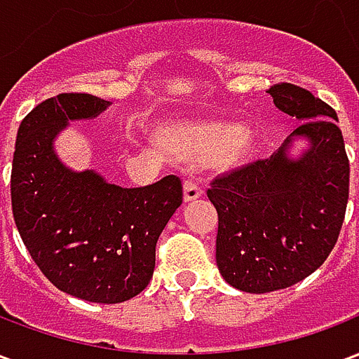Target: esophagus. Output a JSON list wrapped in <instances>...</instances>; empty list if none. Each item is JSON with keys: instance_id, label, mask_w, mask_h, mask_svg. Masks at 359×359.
Instances as JSON below:
<instances>
[{"instance_id": "1", "label": "esophagus", "mask_w": 359, "mask_h": 359, "mask_svg": "<svg viewBox=\"0 0 359 359\" xmlns=\"http://www.w3.org/2000/svg\"><path fill=\"white\" fill-rule=\"evenodd\" d=\"M203 194L202 184L196 179H187L184 182V202H194Z\"/></svg>"}]
</instances>
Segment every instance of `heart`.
<instances>
[{
  "instance_id": "obj_1",
  "label": "heart",
  "mask_w": 359,
  "mask_h": 359,
  "mask_svg": "<svg viewBox=\"0 0 359 359\" xmlns=\"http://www.w3.org/2000/svg\"><path fill=\"white\" fill-rule=\"evenodd\" d=\"M241 136L242 128L236 125H179L165 128L163 144L184 156H211L229 144H234V149L242 151L248 146V140L238 141Z\"/></svg>"
}]
</instances>
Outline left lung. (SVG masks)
<instances>
[{
  "mask_svg": "<svg viewBox=\"0 0 359 359\" xmlns=\"http://www.w3.org/2000/svg\"><path fill=\"white\" fill-rule=\"evenodd\" d=\"M267 94L300 126L273 156L221 175L208 190L219 215V273L252 294L296 285L323 265L339 241L350 187L344 138L331 105L288 82ZM296 137L308 140L309 149L290 158Z\"/></svg>",
  "mask_w": 359,
  "mask_h": 359,
  "instance_id": "8db88e82",
  "label": "left lung"
}]
</instances>
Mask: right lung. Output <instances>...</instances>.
<instances>
[{"label": "right lung", "instance_id": "add662e5", "mask_svg": "<svg viewBox=\"0 0 359 359\" xmlns=\"http://www.w3.org/2000/svg\"><path fill=\"white\" fill-rule=\"evenodd\" d=\"M109 105L81 92L38 103L20 121L11 169L13 217L28 254L51 285L95 304L130 300L148 286L157 238L182 203L175 175L123 188L59 161L53 140L67 123Z\"/></svg>", "mask_w": 359, "mask_h": 359}]
</instances>
